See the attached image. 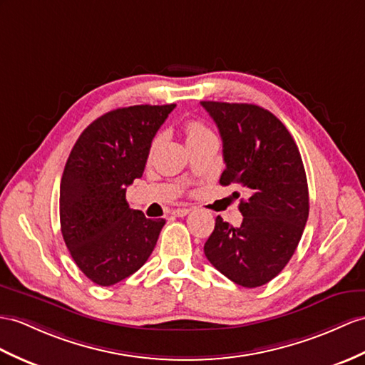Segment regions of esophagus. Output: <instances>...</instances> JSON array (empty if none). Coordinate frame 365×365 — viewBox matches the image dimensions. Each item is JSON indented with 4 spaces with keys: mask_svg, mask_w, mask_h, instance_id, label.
Returning <instances> with one entry per match:
<instances>
[{
    "mask_svg": "<svg viewBox=\"0 0 365 365\" xmlns=\"http://www.w3.org/2000/svg\"><path fill=\"white\" fill-rule=\"evenodd\" d=\"M190 207H178V209H175L172 213L175 217H185L187 215V213H190Z\"/></svg>",
    "mask_w": 365,
    "mask_h": 365,
    "instance_id": "34e87169",
    "label": "esophagus"
}]
</instances>
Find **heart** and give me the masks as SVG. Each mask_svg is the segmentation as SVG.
<instances>
[{
	"instance_id": "1",
	"label": "heart",
	"mask_w": 365,
	"mask_h": 365,
	"mask_svg": "<svg viewBox=\"0 0 365 365\" xmlns=\"http://www.w3.org/2000/svg\"><path fill=\"white\" fill-rule=\"evenodd\" d=\"M185 135H187V142L213 136L212 131L200 120H189L187 123H185Z\"/></svg>"
}]
</instances>
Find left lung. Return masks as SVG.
<instances>
[{
  "label": "left lung",
  "mask_w": 365,
  "mask_h": 365,
  "mask_svg": "<svg viewBox=\"0 0 365 365\" xmlns=\"http://www.w3.org/2000/svg\"><path fill=\"white\" fill-rule=\"evenodd\" d=\"M201 105L223 140L220 184L250 195L238 206L242 226L217 217L204 254L237 285L262 287L288 264L304 234L309 212L304 163L287 127L268 110L252 103Z\"/></svg>",
  "instance_id": "obj_1"
}]
</instances>
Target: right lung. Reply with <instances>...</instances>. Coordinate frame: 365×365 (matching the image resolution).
Here are the masks:
<instances>
[{
  "mask_svg": "<svg viewBox=\"0 0 365 365\" xmlns=\"http://www.w3.org/2000/svg\"><path fill=\"white\" fill-rule=\"evenodd\" d=\"M175 106L113 110L90 123L71 150L60 182L61 235L96 285L130 277L155 250L165 220L130 209L125 193L144 173L152 140Z\"/></svg>",
  "mask_w": 365,
  "mask_h": 365,
  "instance_id": "1",
  "label": "right lung"
}]
</instances>
